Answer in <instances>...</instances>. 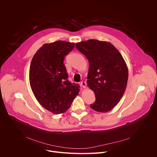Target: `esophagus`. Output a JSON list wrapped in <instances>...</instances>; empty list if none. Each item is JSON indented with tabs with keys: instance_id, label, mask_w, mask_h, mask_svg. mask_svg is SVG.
Here are the masks:
<instances>
[{
	"instance_id": "esophagus-1",
	"label": "esophagus",
	"mask_w": 157,
	"mask_h": 157,
	"mask_svg": "<svg viewBox=\"0 0 157 157\" xmlns=\"http://www.w3.org/2000/svg\"><path fill=\"white\" fill-rule=\"evenodd\" d=\"M81 86L83 88H86V82H84V81L81 82Z\"/></svg>"
}]
</instances>
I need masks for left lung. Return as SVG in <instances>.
<instances>
[{"label": "left lung", "instance_id": "obj_1", "mask_svg": "<svg viewBox=\"0 0 157 157\" xmlns=\"http://www.w3.org/2000/svg\"><path fill=\"white\" fill-rule=\"evenodd\" d=\"M76 47L89 63L87 83L96 96L90 107L99 113H107L125 92L128 75L126 63L110 42L93 39L78 42Z\"/></svg>", "mask_w": 157, "mask_h": 157}]
</instances>
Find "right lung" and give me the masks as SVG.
<instances>
[{"mask_svg": "<svg viewBox=\"0 0 157 157\" xmlns=\"http://www.w3.org/2000/svg\"><path fill=\"white\" fill-rule=\"evenodd\" d=\"M75 43L56 41L45 43L34 55L30 67L29 80L38 102L54 114L68 110L79 93V85L68 79L63 63Z\"/></svg>", "mask_w": 157, "mask_h": 157, "instance_id": "right-lung-1", "label": "right lung"}]
</instances>
